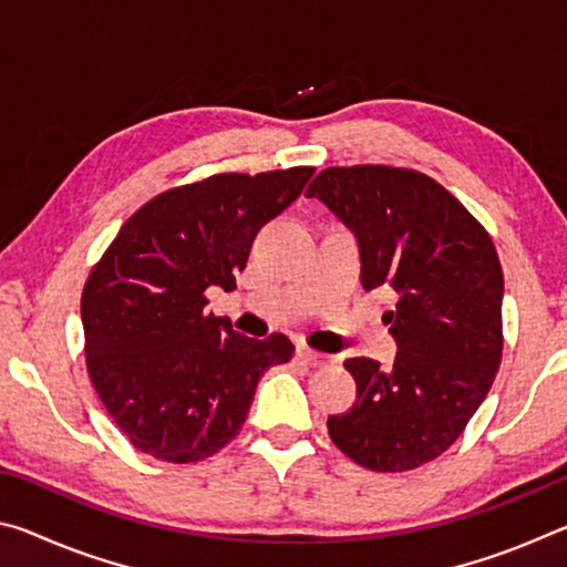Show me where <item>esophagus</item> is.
<instances>
[{
	"mask_svg": "<svg viewBox=\"0 0 567 567\" xmlns=\"http://www.w3.org/2000/svg\"><path fill=\"white\" fill-rule=\"evenodd\" d=\"M295 358L300 360L302 364H307V368H328V364H330L328 354H322V352H318V350L307 348V344H300V348H297Z\"/></svg>",
	"mask_w": 567,
	"mask_h": 567,
	"instance_id": "esophagus-1",
	"label": "esophagus"
}]
</instances>
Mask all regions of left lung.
<instances>
[{
  "mask_svg": "<svg viewBox=\"0 0 567 567\" xmlns=\"http://www.w3.org/2000/svg\"><path fill=\"white\" fill-rule=\"evenodd\" d=\"M318 197L358 235L364 290H390L392 368L350 358L348 412L330 415L332 443L375 473L430 463L463 435L503 360V267L493 237L457 197L417 169H322Z\"/></svg>",
  "mask_w": 567,
  "mask_h": 567,
  "instance_id": "1",
  "label": "left lung"
}]
</instances>
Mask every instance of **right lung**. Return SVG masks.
<instances>
[{
    "mask_svg": "<svg viewBox=\"0 0 567 567\" xmlns=\"http://www.w3.org/2000/svg\"><path fill=\"white\" fill-rule=\"evenodd\" d=\"M315 167L223 172L142 205L82 290L84 362L122 435L162 463H197L233 443L257 382L290 362L280 332L245 338L205 312L207 287L235 290L252 239L300 197Z\"/></svg>",
    "mask_w": 567,
    "mask_h": 567,
    "instance_id": "obj_1",
    "label": "right lung"
}]
</instances>
